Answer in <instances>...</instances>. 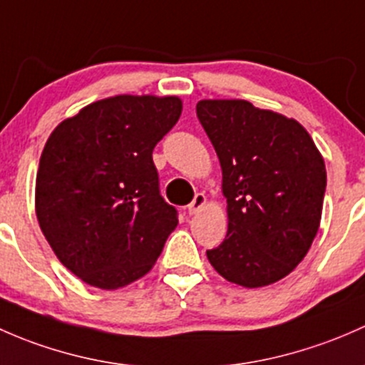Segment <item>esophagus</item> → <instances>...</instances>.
I'll return each mask as SVG.
<instances>
[{
  "label": "esophagus",
  "mask_w": 365,
  "mask_h": 365,
  "mask_svg": "<svg viewBox=\"0 0 365 365\" xmlns=\"http://www.w3.org/2000/svg\"><path fill=\"white\" fill-rule=\"evenodd\" d=\"M207 204V198H205L204 193H197L195 195L193 202H191L190 205H187V212L190 214H197L198 210L204 209V205Z\"/></svg>",
  "instance_id": "1"
}]
</instances>
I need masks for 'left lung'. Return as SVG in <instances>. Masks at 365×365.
Wrapping results in <instances>:
<instances>
[{"label": "left lung", "instance_id": "left-lung-1", "mask_svg": "<svg viewBox=\"0 0 365 365\" xmlns=\"http://www.w3.org/2000/svg\"><path fill=\"white\" fill-rule=\"evenodd\" d=\"M197 115L223 172L228 232L207 251L230 283L258 288L283 279L317 237L325 161L295 119L246 100H202Z\"/></svg>", "mask_w": 365, "mask_h": 365}]
</instances>
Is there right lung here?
I'll list each match as a JSON object with an SVG mask.
<instances>
[{
  "label": "right lung",
  "mask_w": 365,
  "mask_h": 365,
  "mask_svg": "<svg viewBox=\"0 0 365 365\" xmlns=\"http://www.w3.org/2000/svg\"><path fill=\"white\" fill-rule=\"evenodd\" d=\"M181 112L178 96L119 95L88 105L48 137L36 217L59 262L84 283L118 290L140 279L178 227L153 149Z\"/></svg>",
  "instance_id": "add662e5"
}]
</instances>
